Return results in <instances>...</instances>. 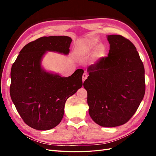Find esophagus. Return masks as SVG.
Segmentation results:
<instances>
[{"mask_svg": "<svg viewBox=\"0 0 156 156\" xmlns=\"http://www.w3.org/2000/svg\"><path fill=\"white\" fill-rule=\"evenodd\" d=\"M87 77H88L87 73V72H84V73H83V78H82V80H83V82H84V81H85V79L87 78Z\"/></svg>", "mask_w": 156, "mask_h": 156, "instance_id": "1", "label": "esophagus"}]
</instances>
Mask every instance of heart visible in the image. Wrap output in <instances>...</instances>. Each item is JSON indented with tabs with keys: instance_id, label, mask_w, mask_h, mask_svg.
Listing matches in <instances>:
<instances>
[{
	"instance_id": "heart-1",
	"label": "heart",
	"mask_w": 156,
	"mask_h": 156,
	"mask_svg": "<svg viewBox=\"0 0 156 156\" xmlns=\"http://www.w3.org/2000/svg\"><path fill=\"white\" fill-rule=\"evenodd\" d=\"M96 46V43L94 40H88L86 41L85 42H82L80 44L79 50L81 53H84L89 50H90L93 48H95Z\"/></svg>"
}]
</instances>
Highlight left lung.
Returning <instances> with one entry per match:
<instances>
[{"instance_id":"1","label":"left lung","mask_w":156,"mask_h":156,"mask_svg":"<svg viewBox=\"0 0 156 156\" xmlns=\"http://www.w3.org/2000/svg\"><path fill=\"white\" fill-rule=\"evenodd\" d=\"M110 49L87 68L83 83L89 115L96 124L112 127L133 116L145 94L144 68L135 45L121 35H108Z\"/></svg>"}]
</instances>
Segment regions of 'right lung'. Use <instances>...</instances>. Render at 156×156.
<instances>
[{"label": "right lung", "instance_id": "1", "mask_svg": "<svg viewBox=\"0 0 156 156\" xmlns=\"http://www.w3.org/2000/svg\"><path fill=\"white\" fill-rule=\"evenodd\" d=\"M68 36L41 37L24 46L11 69L12 100L25 123L37 130H48L62 120L67 99L83 86L84 71L68 77L45 72L41 60L46 51L68 55Z\"/></svg>", "mask_w": 156, "mask_h": 156}]
</instances>
